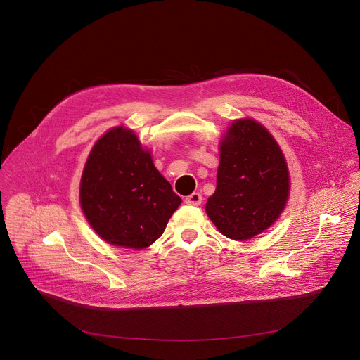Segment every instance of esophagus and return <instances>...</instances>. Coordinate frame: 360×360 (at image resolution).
I'll return each instance as SVG.
<instances>
[{"mask_svg":"<svg viewBox=\"0 0 360 360\" xmlns=\"http://www.w3.org/2000/svg\"><path fill=\"white\" fill-rule=\"evenodd\" d=\"M185 202L188 205H193V207H198V205H200V202H202V195L199 192H193V193H191L185 198Z\"/></svg>","mask_w":360,"mask_h":360,"instance_id":"esophagus-1","label":"esophagus"}]
</instances>
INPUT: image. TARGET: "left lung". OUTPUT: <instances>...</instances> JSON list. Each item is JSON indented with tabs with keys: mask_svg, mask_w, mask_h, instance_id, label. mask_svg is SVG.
I'll return each mask as SVG.
<instances>
[{
	"mask_svg": "<svg viewBox=\"0 0 360 360\" xmlns=\"http://www.w3.org/2000/svg\"><path fill=\"white\" fill-rule=\"evenodd\" d=\"M289 172L274 136L253 120L232 122L221 142L217 189L207 214L226 238L246 240L268 229L282 214Z\"/></svg>",
	"mask_w": 360,
	"mask_h": 360,
	"instance_id": "8db88e82",
	"label": "left lung"
}]
</instances>
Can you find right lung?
Returning a JSON list of instances; mask_svg holds the SVG:
<instances>
[{
    "mask_svg": "<svg viewBox=\"0 0 360 360\" xmlns=\"http://www.w3.org/2000/svg\"><path fill=\"white\" fill-rule=\"evenodd\" d=\"M79 198L85 218L102 239L132 249L155 242L182 202L138 136L122 127L94 145Z\"/></svg>",
    "mask_w": 360,
    "mask_h": 360,
    "instance_id": "add662e5",
    "label": "right lung"
}]
</instances>
